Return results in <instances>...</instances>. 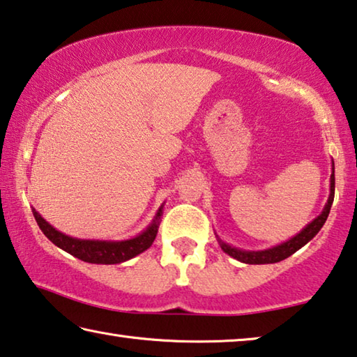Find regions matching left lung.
I'll return each instance as SVG.
<instances>
[{"mask_svg": "<svg viewBox=\"0 0 357 357\" xmlns=\"http://www.w3.org/2000/svg\"><path fill=\"white\" fill-rule=\"evenodd\" d=\"M333 196H335V167H333V161H332L331 195H328V199L326 202L324 209H322V212L314 218V220L306 225L298 234H295L294 238H290L289 241H286V243H281L274 245V248L263 249V250H244V249L233 248V245L227 244L225 241L218 238L217 234L218 244H220V248L225 254H228L229 257H233V259L243 263H249V265H266V263H278L281 260H286L287 257H290L298 249L303 248L306 243H310V241L319 233V229L324 227V223L328 217V212H331Z\"/></svg>", "mask_w": 357, "mask_h": 357, "instance_id": "8db88e82", "label": "left lung"}]
</instances>
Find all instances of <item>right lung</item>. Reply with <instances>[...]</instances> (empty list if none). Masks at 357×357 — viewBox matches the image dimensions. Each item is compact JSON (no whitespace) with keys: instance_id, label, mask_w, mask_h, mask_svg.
Listing matches in <instances>:
<instances>
[{"instance_id":"right-lung-1","label":"right lung","mask_w":357,"mask_h":357,"mask_svg":"<svg viewBox=\"0 0 357 357\" xmlns=\"http://www.w3.org/2000/svg\"><path fill=\"white\" fill-rule=\"evenodd\" d=\"M164 209V202L158 209L156 215L153 217L151 223L139 233L134 238L124 239V241H102V239H79L73 238V236L63 234L52 227L51 223H47L45 218L40 215V212L31 209L33 215L38 227L41 228V231L45 233L46 238L51 241L52 244H56L65 252H68L70 255L76 257V259L87 261V263H97V265H116V263L128 261L134 259L142 252H145L155 241L158 234V228H160L161 215Z\"/></svg>"}]
</instances>
